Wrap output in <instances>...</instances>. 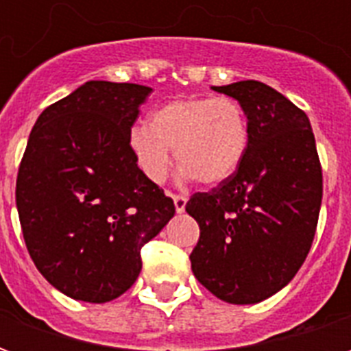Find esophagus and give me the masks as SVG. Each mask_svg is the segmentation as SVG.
<instances>
[{
  "label": "esophagus",
  "instance_id": "obj_1",
  "mask_svg": "<svg viewBox=\"0 0 351 351\" xmlns=\"http://www.w3.org/2000/svg\"><path fill=\"white\" fill-rule=\"evenodd\" d=\"M173 201H175L176 213H184V210H186V203H188V197H186V195H173Z\"/></svg>",
  "mask_w": 351,
  "mask_h": 351
}]
</instances>
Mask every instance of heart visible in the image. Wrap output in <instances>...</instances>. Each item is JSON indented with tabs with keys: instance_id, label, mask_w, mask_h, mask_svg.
<instances>
[{
	"instance_id": "obj_1",
	"label": "heart",
	"mask_w": 351,
	"mask_h": 351,
	"mask_svg": "<svg viewBox=\"0 0 351 351\" xmlns=\"http://www.w3.org/2000/svg\"><path fill=\"white\" fill-rule=\"evenodd\" d=\"M250 146V123L241 103L231 97H186L165 103L137 123L130 148L138 169L160 184L175 150L184 180L220 184L235 175Z\"/></svg>"
}]
</instances>
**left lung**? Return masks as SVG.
Here are the masks:
<instances>
[{
    "mask_svg": "<svg viewBox=\"0 0 351 351\" xmlns=\"http://www.w3.org/2000/svg\"><path fill=\"white\" fill-rule=\"evenodd\" d=\"M213 90L241 103L250 146L235 175L186 203L201 229L191 271L221 301L256 304L286 287L308 256L322 165L308 116L274 88L241 80Z\"/></svg>",
    "mask_w": 351,
    "mask_h": 351,
    "instance_id": "8db88e82",
    "label": "left lung"
}]
</instances>
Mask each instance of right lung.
I'll return each mask as SVG.
<instances>
[{
    "label": "right lung",
    "mask_w": 351,
    "mask_h": 351,
    "mask_svg": "<svg viewBox=\"0 0 351 351\" xmlns=\"http://www.w3.org/2000/svg\"><path fill=\"white\" fill-rule=\"evenodd\" d=\"M152 88L90 80L41 112L16 178L27 252L71 299L108 302L143 269L141 248L175 203L137 167L130 133Z\"/></svg>",
    "instance_id": "add662e5"
}]
</instances>
